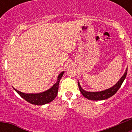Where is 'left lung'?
<instances>
[{"mask_svg": "<svg viewBox=\"0 0 132 132\" xmlns=\"http://www.w3.org/2000/svg\"><path fill=\"white\" fill-rule=\"evenodd\" d=\"M127 71H128V68L126 69V71L123 76L120 78V79L116 83L113 87L110 88L106 89L104 90L98 92H88L82 89V87H80V83L78 81V85H79V90H80L81 94L85 96L86 98L88 100H92V101H102V100H105V99L108 98L112 96L114 94L116 93V92L118 90V89L120 88L121 85L123 83V80H125L126 77L127 75Z\"/></svg>", "mask_w": 132, "mask_h": 132, "instance_id": "8db88e82", "label": "left lung"}]
</instances>
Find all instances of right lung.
<instances>
[{
    "mask_svg": "<svg viewBox=\"0 0 132 132\" xmlns=\"http://www.w3.org/2000/svg\"><path fill=\"white\" fill-rule=\"evenodd\" d=\"M64 71L61 72L57 77V80L50 88L45 91L39 93H24L20 92L14 88L15 91L19 94L22 98L26 100L27 102L33 104L35 105H44L45 104L51 102L54 100L55 98L57 95L58 88H59V83L61 80V78L63 75Z\"/></svg>",
    "mask_w": 132,
    "mask_h": 132,
    "instance_id": "obj_1",
    "label": "right lung"
}]
</instances>
